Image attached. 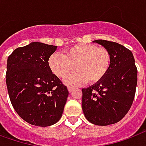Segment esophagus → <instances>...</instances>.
Masks as SVG:
<instances>
[{
    "label": "esophagus",
    "instance_id": "obj_1",
    "mask_svg": "<svg viewBox=\"0 0 146 146\" xmlns=\"http://www.w3.org/2000/svg\"><path fill=\"white\" fill-rule=\"evenodd\" d=\"M74 87H70V86H69V87H68V91H69V92H72V91H73V90H74Z\"/></svg>",
    "mask_w": 146,
    "mask_h": 146
}]
</instances>
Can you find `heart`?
I'll return each mask as SVG.
<instances>
[{"label":"heart","mask_w":146,"mask_h":146,"mask_svg":"<svg viewBox=\"0 0 146 146\" xmlns=\"http://www.w3.org/2000/svg\"><path fill=\"white\" fill-rule=\"evenodd\" d=\"M110 51L95 44H76L64 51V55L54 53L48 60L52 72L59 78H65L74 71L77 72L65 79L71 86L98 83L106 77L111 66Z\"/></svg>","instance_id":"1"}]
</instances>
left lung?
Returning <instances> with one entry per match:
<instances>
[{"label": "left lung", "instance_id": "1", "mask_svg": "<svg viewBox=\"0 0 146 146\" xmlns=\"http://www.w3.org/2000/svg\"><path fill=\"white\" fill-rule=\"evenodd\" d=\"M110 51L111 66L100 82L82 89V107L92 124L107 126L120 121L132 105L137 86V68L131 51L117 42L94 40Z\"/></svg>", "mask_w": 146, "mask_h": 146}]
</instances>
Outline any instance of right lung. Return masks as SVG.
<instances>
[{
	"instance_id": "add662e5",
	"label": "right lung",
	"mask_w": 146,
	"mask_h": 146,
	"mask_svg": "<svg viewBox=\"0 0 146 146\" xmlns=\"http://www.w3.org/2000/svg\"><path fill=\"white\" fill-rule=\"evenodd\" d=\"M57 46L33 42L7 58L6 84L11 103L29 124L47 127L62 116L68 90L48 64Z\"/></svg>"
}]
</instances>
